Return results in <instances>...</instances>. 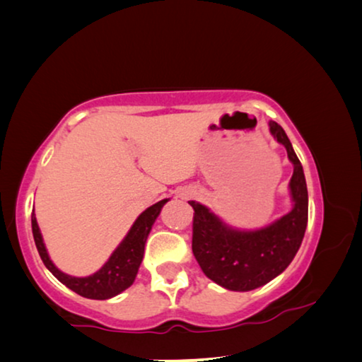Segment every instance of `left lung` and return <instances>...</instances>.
I'll return each instance as SVG.
<instances>
[{"label":"left lung","instance_id":"8db88e82","mask_svg":"<svg viewBox=\"0 0 362 362\" xmlns=\"http://www.w3.org/2000/svg\"><path fill=\"white\" fill-rule=\"evenodd\" d=\"M269 131L286 146L293 164L291 192L296 204L289 214L267 228L238 231L225 226L203 204L189 201L194 209L192 249L196 260L207 278L230 291H252L283 273L296 257L308 222L302 164L283 127L269 121Z\"/></svg>","mask_w":362,"mask_h":362}]
</instances>
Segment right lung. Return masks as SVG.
<instances>
[{
  "label": "right lung",
  "instance_id": "obj_1",
  "mask_svg": "<svg viewBox=\"0 0 362 362\" xmlns=\"http://www.w3.org/2000/svg\"><path fill=\"white\" fill-rule=\"evenodd\" d=\"M166 203L168 199L159 201V203L150 206L148 209L140 214L139 218L134 222L131 231L127 233V236L124 238V241L119 244L118 249L112 254L105 265H103L97 273L90 274V276L75 278L70 276V274L62 273L60 269L56 268V265L51 262L46 252L38 223H36V217L32 212V230L36 249H38L41 260L47 267L49 272L73 292H76L83 297L95 300H105L110 297H115L118 296L119 292L127 289V287L134 283V279H136L139 267L144 259L145 241L146 238H148L151 225L159 216V212H161V207Z\"/></svg>",
  "mask_w": 362,
  "mask_h": 362
}]
</instances>
